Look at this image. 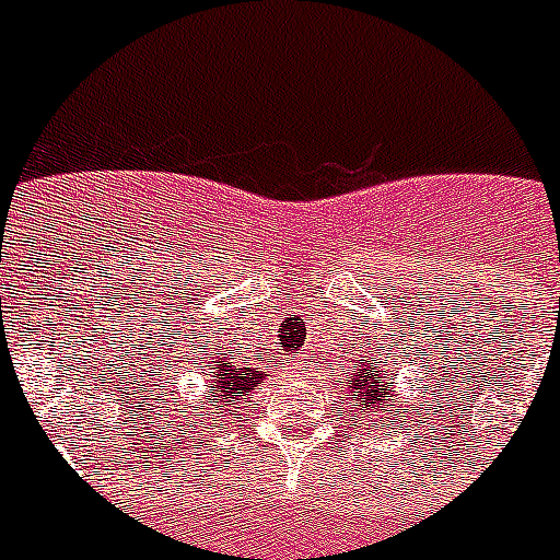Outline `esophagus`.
I'll use <instances>...</instances> for the list:
<instances>
[{
    "label": "esophagus",
    "mask_w": 560,
    "mask_h": 560,
    "mask_svg": "<svg viewBox=\"0 0 560 560\" xmlns=\"http://www.w3.org/2000/svg\"><path fill=\"white\" fill-rule=\"evenodd\" d=\"M300 368H303V359H300V355H289V359H285V370L300 373Z\"/></svg>",
    "instance_id": "34e87169"
}]
</instances>
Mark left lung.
Masks as SVG:
<instances>
[{
  "instance_id": "left-lung-1",
  "label": "left lung",
  "mask_w": 560,
  "mask_h": 560,
  "mask_svg": "<svg viewBox=\"0 0 560 560\" xmlns=\"http://www.w3.org/2000/svg\"><path fill=\"white\" fill-rule=\"evenodd\" d=\"M345 384H348V389H353L355 409L384 412V418L393 420L395 404H398V395H395L398 389H395L393 370H381L375 359L359 355V359H355V370L350 373V381H345Z\"/></svg>"
}]
</instances>
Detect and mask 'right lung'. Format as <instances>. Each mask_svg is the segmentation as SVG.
<instances>
[{"mask_svg":"<svg viewBox=\"0 0 560 560\" xmlns=\"http://www.w3.org/2000/svg\"><path fill=\"white\" fill-rule=\"evenodd\" d=\"M266 378V373L260 368H255V364H249L246 359L235 361L230 359V353H226L224 348L215 350L212 355H207L205 361V373H201V384L199 389H196V395H192L194 407L190 408L189 404H185V409H190V412L182 415V423L179 429H176V423H167L171 429H176V438H185V430L180 427H190V423H185V420H196L192 415L201 412V409H210V415H219V418H224L226 412L232 415V409L237 407V400L244 398V395H249L252 389L260 387Z\"/></svg>","mask_w":560,"mask_h":560,"instance_id":"right-lung-1","label":"right lung"}]
</instances>
